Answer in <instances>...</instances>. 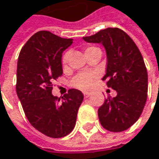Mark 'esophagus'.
Listing matches in <instances>:
<instances>
[{
    "instance_id": "obj_1",
    "label": "esophagus",
    "mask_w": 159,
    "mask_h": 159,
    "mask_svg": "<svg viewBox=\"0 0 159 159\" xmlns=\"http://www.w3.org/2000/svg\"><path fill=\"white\" fill-rule=\"evenodd\" d=\"M83 94H84V98H88V97L91 95V93H90V92H86V91H84Z\"/></svg>"
}]
</instances>
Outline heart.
Segmentation results:
<instances>
[{"label": "heart", "mask_w": 159, "mask_h": 159, "mask_svg": "<svg viewBox=\"0 0 159 159\" xmlns=\"http://www.w3.org/2000/svg\"><path fill=\"white\" fill-rule=\"evenodd\" d=\"M95 48L94 47H89L85 49V52L90 50V49H93ZM69 56H70V53L69 52H66L63 57H62V63L63 64H66L68 60H69ZM94 75L92 74H80L78 75L73 82V85L76 88H80V89H88L91 87L92 84H93V81H94Z\"/></svg>", "instance_id": "heart-1"}]
</instances>
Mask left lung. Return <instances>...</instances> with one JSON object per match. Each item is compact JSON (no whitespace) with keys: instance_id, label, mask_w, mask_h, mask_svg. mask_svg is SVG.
<instances>
[{"instance_id":"8db88e82","label":"left lung","mask_w":159,"mask_h":159,"mask_svg":"<svg viewBox=\"0 0 159 159\" xmlns=\"http://www.w3.org/2000/svg\"><path fill=\"white\" fill-rule=\"evenodd\" d=\"M88 43L102 44L107 54L106 75L102 80L117 92L98 109L101 125L111 132L130 128L140 117L147 98V71L134 40L120 28H106L84 37Z\"/></svg>"}]
</instances>
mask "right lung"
<instances>
[{
    "instance_id": "obj_1",
    "label": "right lung",
    "mask_w": 159,
    "mask_h": 159,
    "mask_svg": "<svg viewBox=\"0 0 159 159\" xmlns=\"http://www.w3.org/2000/svg\"><path fill=\"white\" fill-rule=\"evenodd\" d=\"M48 31L33 35L22 48L17 61L16 93L30 124L52 138L69 134L75 128L83 93L70 89L61 98L51 93L53 81L62 75V52L72 45Z\"/></svg>"
}]
</instances>
